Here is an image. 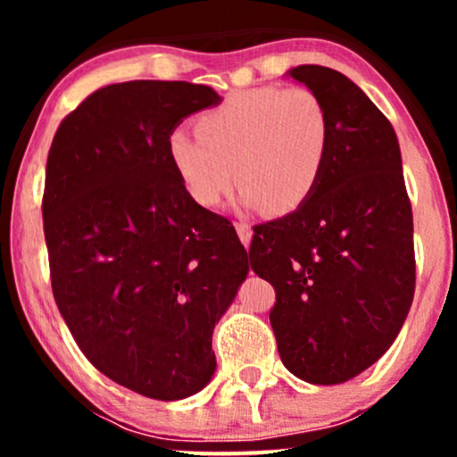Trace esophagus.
<instances>
[{
  "mask_svg": "<svg viewBox=\"0 0 457 457\" xmlns=\"http://www.w3.org/2000/svg\"><path fill=\"white\" fill-rule=\"evenodd\" d=\"M234 225H236V232H238L240 243H243L245 246H249L251 236H253V229H251V225L245 223V221H236Z\"/></svg>",
  "mask_w": 457,
  "mask_h": 457,
  "instance_id": "34e87169",
  "label": "esophagus"
}]
</instances>
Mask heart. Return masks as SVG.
Wrapping results in <instances>:
<instances>
[{
  "label": "heart",
  "mask_w": 457,
  "mask_h": 457,
  "mask_svg": "<svg viewBox=\"0 0 457 457\" xmlns=\"http://www.w3.org/2000/svg\"><path fill=\"white\" fill-rule=\"evenodd\" d=\"M195 133L176 129L167 135V159L193 202L219 206L238 180L246 206L287 214L320 185L330 118L307 87L260 86L199 113Z\"/></svg>",
  "instance_id": "obj_1"
}]
</instances>
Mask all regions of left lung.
<instances>
[{
  "label": "left lung",
  "instance_id": "obj_1",
  "mask_svg": "<svg viewBox=\"0 0 457 457\" xmlns=\"http://www.w3.org/2000/svg\"><path fill=\"white\" fill-rule=\"evenodd\" d=\"M327 107L330 145L313 195L253 228L251 269L275 287L283 365L312 385L354 378L395 342L414 295L412 208L385 113L342 72L290 71Z\"/></svg>",
  "mask_w": 457,
  "mask_h": 457
}]
</instances>
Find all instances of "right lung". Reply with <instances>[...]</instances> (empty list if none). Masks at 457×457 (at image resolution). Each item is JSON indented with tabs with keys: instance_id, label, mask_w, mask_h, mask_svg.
<instances>
[{
	"instance_id": "right-lung-1",
	"label": "right lung",
	"mask_w": 457,
	"mask_h": 457,
	"mask_svg": "<svg viewBox=\"0 0 457 457\" xmlns=\"http://www.w3.org/2000/svg\"><path fill=\"white\" fill-rule=\"evenodd\" d=\"M208 86L127 81L62 120L46 156L51 290L87 361L118 385L180 400L212 378V328L249 272L234 225L193 202L167 159Z\"/></svg>"
}]
</instances>
